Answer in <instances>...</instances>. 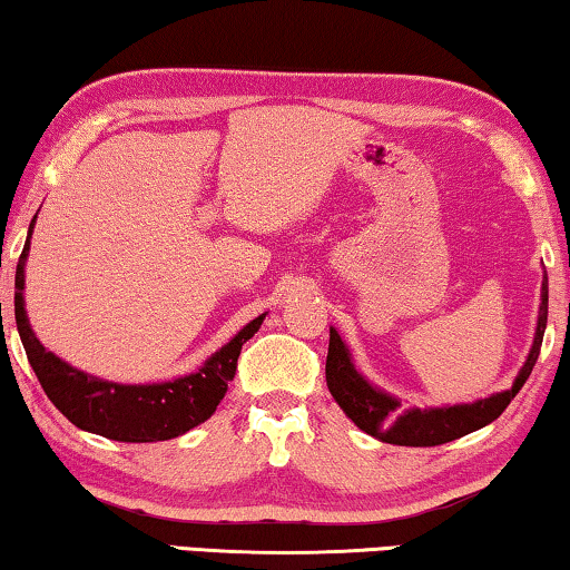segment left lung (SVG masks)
I'll use <instances>...</instances> for the list:
<instances>
[{"mask_svg":"<svg viewBox=\"0 0 570 570\" xmlns=\"http://www.w3.org/2000/svg\"><path fill=\"white\" fill-rule=\"evenodd\" d=\"M548 323V275H542V293H540V315L535 341L528 358H524L520 374L514 376L512 390L497 392L487 400H476L471 405H451V407H410L402 410V402L387 392L374 387L356 372L354 358L348 354L338 331L331 328L328 338V356H326V384L331 395L344 410L346 417L354 420L356 428L364 433L380 438L382 443L392 445H441L456 438L474 433L504 413L514 395L528 382L532 366L538 362L542 334H546Z\"/></svg>","mask_w":570,"mask_h":570,"instance_id":"obj_1","label":"left lung"}]
</instances>
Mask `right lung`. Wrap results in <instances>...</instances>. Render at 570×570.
Segmentation results:
<instances>
[{"instance_id":"add662e5","label":"right lung","mask_w":570,"mask_h":570,"mask_svg":"<svg viewBox=\"0 0 570 570\" xmlns=\"http://www.w3.org/2000/svg\"><path fill=\"white\" fill-rule=\"evenodd\" d=\"M35 218L20 262H17L14 321L32 372L52 405L81 431L121 443L170 441V438L188 433L190 428L212 417L234 380L242 346L257 334L265 313L249 321L229 344H224L216 354L208 356L204 366L194 374L155 384H119L99 380V376L76 370L60 356L48 352L30 328L22 291Z\"/></svg>"}]
</instances>
